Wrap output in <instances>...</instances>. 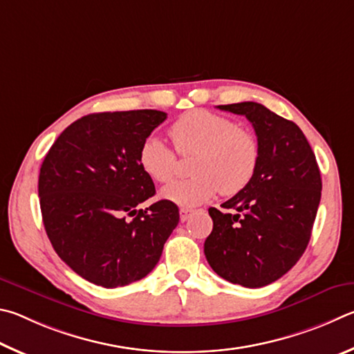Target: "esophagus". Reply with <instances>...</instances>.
Returning a JSON list of instances; mask_svg holds the SVG:
<instances>
[{
    "label": "esophagus",
    "mask_w": 354,
    "mask_h": 354,
    "mask_svg": "<svg viewBox=\"0 0 354 354\" xmlns=\"http://www.w3.org/2000/svg\"><path fill=\"white\" fill-rule=\"evenodd\" d=\"M193 214V209L189 208H180V221L182 222H187L189 219V216Z\"/></svg>",
    "instance_id": "34e87169"
}]
</instances>
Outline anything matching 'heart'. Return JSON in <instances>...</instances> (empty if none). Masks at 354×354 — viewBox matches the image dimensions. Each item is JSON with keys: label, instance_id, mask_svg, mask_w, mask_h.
Returning a JSON list of instances; mask_svg holds the SVG:
<instances>
[{"label": "heart", "instance_id": "b5f03b06", "mask_svg": "<svg viewBox=\"0 0 354 354\" xmlns=\"http://www.w3.org/2000/svg\"><path fill=\"white\" fill-rule=\"evenodd\" d=\"M169 135L178 153H194V176L163 188L161 197L166 201L194 207L219 191L224 196L238 194L255 177L259 165L257 136L225 116L209 110L188 111L172 124ZM176 151L158 136H147L140 147L141 169L155 182H171L178 167Z\"/></svg>", "mask_w": 354, "mask_h": 354}]
</instances>
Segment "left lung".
I'll list each match as a JSON object with an SVG mask.
<instances>
[{
  "instance_id": "8db88e82",
  "label": "left lung",
  "mask_w": 354,
  "mask_h": 354,
  "mask_svg": "<svg viewBox=\"0 0 354 354\" xmlns=\"http://www.w3.org/2000/svg\"><path fill=\"white\" fill-rule=\"evenodd\" d=\"M244 115L255 129L259 165L236 196L209 208L213 232L203 252L224 280L263 288L290 270L305 253L322 196V178L311 146L295 122L258 102L218 105Z\"/></svg>"
}]
</instances>
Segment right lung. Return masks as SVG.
Returning <instances> with one entry per match:
<instances>
[{
  "instance_id": "1",
  "label": "right lung",
  "mask_w": 354,
  "mask_h": 354,
  "mask_svg": "<svg viewBox=\"0 0 354 354\" xmlns=\"http://www.w3.org/2000/svg\"><path fill=\"white\" fill-rule=\"evenodd\" d=\"M165 111L91 113L70 124L43 160L39 197L54 250L86 281L120 288L145 278L177 227L178 208L158 201L140 147Z\"/></svg>"
}]
</instances>
